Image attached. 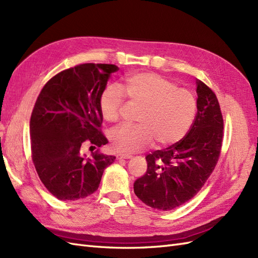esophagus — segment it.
<instances>
[{"mask_svg": "<svg viewBox=\"0 0 258 258\" xmlns=\"http://www.w3.org/2000/svg\"><path fill=\"white\" fill-rule=\"evenodd\" d=\"M116 158L118 159V160H120V159H129V158H131V155H129V154H121V153H119V154H117V155H116Z\"/></svg>", "mask_w": 258, "mask_h": 258, "instance_id": "obj_1", "label": "esophagus"}]
</instances>
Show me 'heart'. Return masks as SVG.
Wrapping results in <instances>:
<instances>
[{"label":"heart","instance_id":"heart-1","mask_svg":"<svg viewBox=\"0 0 258 258\" xmlns=\"http://www.w3.org/2000/svg\"><path fill=\"white\" fill-rule=\"evenodd\" d=\"M124 91L131 102L140 106L138 124H122L113 129L108 139L114 150L135 153L154 146L167 147L176 144L187 135L197 112V101L192 93L167 77L153 72L129 75ZM122 88L108 84L99 98V108L103 118L115 122L123 105Z\"/></svg>","mask_w":258,"mask_h":258}]
</instances>
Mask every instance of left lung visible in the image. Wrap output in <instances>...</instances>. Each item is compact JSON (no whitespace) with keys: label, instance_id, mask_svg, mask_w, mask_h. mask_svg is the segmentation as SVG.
<instances>
[{"label":"left lung","instance_id":"8db88e82","mask_svg":"<svg viewBox=\"0 0 258 258\" xmlns=\"http://www.w3.org/2000/svg\"><path fill=\"white\" fill-rule=\"evenodd\" d=\"M197 114L187 135L146 156V173L135 182L137 197L153 209L173 210L190 200L220 158L224 120L212 89L197 81Z\"/></svg>","mask_w":258,"mask_h":258}]
</instances>
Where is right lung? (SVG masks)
I'll return each mask as SVG.
<instances>
[{"instance_id": "add662e5", "label": "right lung", "mask_w": 258, "mask_h": 258, "mask_svg": "<svg viewBox=\"0 0 258 258\" xmlns=\"http://www.w3.org/2000/svg\"><path fill=\"white\" fill-rule=\"evenodd\" d=\"M118 67L84 63L64 70L45 84L30 119L31 153L38 177L59 200L73 201L95 192L115 156L82 155L86 143H108L101 132L99 98Z\"/></svg>"}]
</instances>
